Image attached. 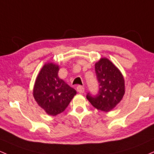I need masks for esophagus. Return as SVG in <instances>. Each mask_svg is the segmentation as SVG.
I'll return each instance as SVG.
<instances>
[{
	"instance_id": "obj_1",
	"label": "esophagus",
	"mask_w": 154,
	"mask_h": 154,
	"mask_svg": "<svg viewBox=\"0 0 154 154\" xmlns=\"http://www.w3.org/2000/svg\"><path fill=\"white\" fill-rule=\"evenodd\" d=\"M77 91H78L80 94H83L84 91H85V88H84L82 85H77Z\"/></svg>"
}]
</instances>
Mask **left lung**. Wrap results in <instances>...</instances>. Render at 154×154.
<instances>
[{"mask_svg":"<svg viewBox=\"0 0 154 154\" xmlns=\"http://www.w3.org/2000/svg\"><path fill=\"white\" fill-rule=\"evenodd\" d=\"M99 91L96 96L88 93L86 98L97 109L109 112L121 102L125 93L124 79L110 60L100 59L95 64Z\"/></svg>","mask_w":154,"mask_h":154,"instance_id":"obj_1","label":"left lung"}]
</instances>
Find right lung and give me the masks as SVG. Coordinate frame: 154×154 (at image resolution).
I'll list each match as a JSON object with an SVG mask.
<instances>
[{
  "label": "right lung",
  "instance_id": "obj_1",
  "mask_svg": "<svg viewBox=\"0 0 154 154\" xmlns=\"http://www.w3.org/2000/svg\"><path fill=\"white\" fill-rule=\"evenodd\" d=\"M59 66L50 63L45 64L36 77L33 97L38 105L50 116L63 112L77 94L58 76Z\"/></svg>",
  "mask_w": 154,
  "mask_h": 154
}]
</instances>
